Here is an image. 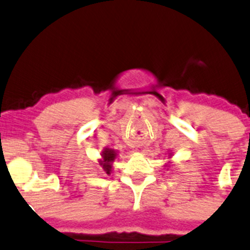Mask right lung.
Returning <instances> with one entry per match:
<instances>
[{"instance_id": "obj_1", "label": "right lung", "mask_w": 250, "mask_h": 250, "mask_svg": "<svg viewBox=\"0 0 250 250\" xmlns=\"http://www.w3.org/2000/svg\"><path fill=\"white\" fill-rule=\"evenodd\" d=\"M116 151L112 148H105L103 152H102V158L103 160L99 162V164L102 165L103 170L107 175L111 173V169H112V162H114L115 158H116Z\"/></svg>"}]
</instances>
